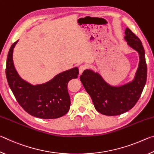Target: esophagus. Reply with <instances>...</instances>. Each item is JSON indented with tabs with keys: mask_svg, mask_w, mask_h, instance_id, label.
Returning a JSON list of instances; mask_svg holds the SVG:
<instances>
[{
	"mask_svg": "<svg viewBox=\"0 0 154 154\" xmlns=\"http://www.w3.org/2000/svg\"><path fill=\"white\" fill-rule=\"evenodd\" d=\"M86 66H85V65H81V66H79V73L82 74V72L85 71V69H86Z\"/></svg>",
	"mask_w": 154,
	"mask_h": 154,
	"instance_id": "34e87169",
	"label": "esophagus"
}]
</instances>
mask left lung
I'll list each match as a JSON object with an SVG mask.
<instances>
[{
  "instance_id": "1",
  "label": "left lung",
  "mask_w": 154,
  "mask_h": 154,
  "mask_svg": "<svg viewBox=\"0 0 154 154\" xmlns=\"http://www.w3.org/2000/svg\"><path fill=\"white\" fill-rule=\"evenodd\" d=\"M125 35L128 45L139 56V66L133 80L119 86H113L92 70H85L80 76L95 109L105 116H118L131 109L141 95L147 80V64L141 41L128 28H126Z\"/></svg>"
}]
</instances>
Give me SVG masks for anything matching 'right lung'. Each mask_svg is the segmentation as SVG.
I'll return each mask as SVG.
<instances>
[{"instance_id":"1","label":"right lung","mask_w":154,"mask_h":154,"mask_svg":"<svg viewBox=\"0 0 154 154\" xmlns=\"http://www.w3.org/2000/svg\"><path fill=\"white\" fill-rule=\"evenodd\" d=\"M17 41L9 49L7 60L6 77L18 103L31 116L42 119H56L66 114L71 106L67 85L77 78L79 69L72 68L56 75L42 84L32 85L22 79L15 69L13 52Z\"/></svg>"}]
</instances>
